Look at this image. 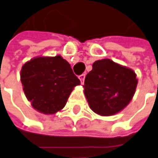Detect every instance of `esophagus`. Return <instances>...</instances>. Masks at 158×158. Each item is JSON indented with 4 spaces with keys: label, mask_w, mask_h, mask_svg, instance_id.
I'll return each instance as SVG.
<instances>
[{
    "label": "esophagus",
    "mask_w": 158,
    "mask_h": 158,
    "mask_svg": "<svg viewBox=\"0 0 158 158\" xmlns=\"http://www.w3.org/2000/svg\"><path fill=\"white\" fill-rule=\"evenodd\" d=\"M85 78V74H81V75H79V80H80V82H81V84L84 83Z\"/></svg>",
    "instance_id": "34e87169"
}]
</instances>
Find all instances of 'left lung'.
<instances>
[{
  "instance_id": "obj_1",
  "label": "left lung",
  "mask_w": 158,
  "mask_h": 158,
  "mask_svg": "<svg viewBox=\"0 0 158 158\" xmlns=\"http://www.w3.org/2000/svg\"><path fill=\"white\" fill-rule=\"evenodd\" d=\"M137 85L131 69L110 59L93 64V70L85 79V95L91 109L101 115H113L130 102Z\"/></svg>"
}]
</instances>
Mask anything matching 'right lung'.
<instances>
[{"label":"right lung","mask_w":158,"mask_h":158,"mask_svg":"<svg viewBox=\"0 0 158 158\" xmlns=\"http://www.w3.org/2000/svg\"><path fill=\"white\" fill-rule=\"evenodd\" d=\"M21 81L32 106L45 114L61 110L74 86L80 84L70 64L61 56L31 59L22 67Z\"/></svg>","instance_id":"right-lung-1"}]
</instances>
